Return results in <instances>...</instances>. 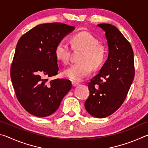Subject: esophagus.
<instances>
[{
	"label": "esophagus",
	"instance_id": "1",
	"mask_svg": "<svg viewBox=\"0 0 148 148\" xmlns=\"http://www.w3.org/2000/svg\"><path fill=\"white\" fill-rule=\"evenodd\" d=\"M72 86L73 87H76V86H77L79 85L78 83H77V82H72Z\"/></svg>",
	"mask_w": 148,
	"mask_h": 148
}]
</instances>
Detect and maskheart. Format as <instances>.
<instances>
[{"label":"heart","instance_id":"heart-1","mask_svg":"<svg viewBox=\"0 0 148 148\" xmlns=\"http://www.w3.org/2000/svg\"><path fill=\"white\" fill-rule=\"evenodd\" d=\"M71 43L75 49H80L83 52L80 55L79 61L72 64L64 70V75L72 81H82L89 76L95 69L103 63L106 57V49L91 33L82 31L72 36ZM57 58L64 64H68L71 59V46L65 39L59 42L56 49Z\"/></svg>","mask_w":148,"mask_h":148}]
</instances>
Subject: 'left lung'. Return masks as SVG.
Returning a JSON list of instances; mask_svg holds the SVG:
<instances>
[{
    "label": "left lung",
    "instance_id": "left-lung-1",
    "mask_svg": "<svg viewBox=\"0 0 148 148\" xmlns=\"http://www.w3.org/2000/svg\"><path fill=\"white\" fill-rule=\"evenodd\" d=\"M108 46V59L88 83L90 95L85 108L91 116L104 118L121 106L134 77L133 50L116 27L101 23Z\"/></svg>",
    "mask_w": 148,
    "mask_h": 148
}]
</instances>
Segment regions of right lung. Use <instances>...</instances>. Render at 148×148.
I'll return each mask as SVG.
<instances>
[{
	"instance_id": "1",
	"label": "right lung",
	"mask_w": 148,
	"mask_h": 148,
	"mask_svg": "<svg viewBox=\"0 0 148 148\" xmlns=\"http://www.w3.org/2000/svg\"><path fill=\"white\" fill-rule=\"evenodd\" d=\"M75 29L61 23L40 24L23 34L17 42L10 76L17 99L24 109L39 117L59 108L72 88L71 82L48 77L58 74L56 49L59 42Z\"/></svg>"
}]
</instances>
